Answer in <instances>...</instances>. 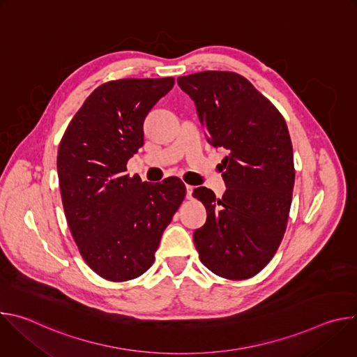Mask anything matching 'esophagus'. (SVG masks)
<instances>
[{"instance_id": "1", "label": "esophagus", "mask_w": 357, "mask_h": 357, "mask_svg": "<svg viewBox=\"0 0 357 357\" xmlns=\"http://www.w3.org/2000/svg\"><path fill=\"white\" fill-rule=\"evenodd\" d=\"M192 192H193V186L186 185V197H188V199L192 197Z\"/></svg>"}]
</instances>
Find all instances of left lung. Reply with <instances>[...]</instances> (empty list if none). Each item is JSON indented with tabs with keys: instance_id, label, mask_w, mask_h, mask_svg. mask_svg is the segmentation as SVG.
I'll return each instance as SVG.
<instances>
[{
	"instance_id": "left-lung-1",
	"label": "left lung",
	"mask_w": 357,
	"mask_h": 357,
	"mask_svg": "<svg viewBox=\"0 0 357 357\" xmlns=\"http://www.w3.org/2000/svg\"><path fill=\"white\" fill-rule=\"evenodd\" d=\"M178 84L195 101L209 141L229 151L220 169L225 195L193 190L208 212L193 233L199 259L222 278H251L271 261L288 223L295 168L287 123L238 73L199 72Z\"/></svg>"
}]
</instances>
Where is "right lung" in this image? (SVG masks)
<instances>
[{"label": "right lung", "instance_id": "right-lung-1", "mask_svg": "<svg viewBox=\"0 0 357 357\" xmlns=\"http://www.w3.org/2000/svg\"><path fill=\"white\" fill-rule=\"evenodd\" d=\"M174 77L120 79L98 86L69 123L58 149L65 216L86 264L124 282L155 260L186 188L179 178L141 182L126 174L144 145V121Z\"/></svg>", "mask_w": 357, "mask_h": 357}]
</instances>
